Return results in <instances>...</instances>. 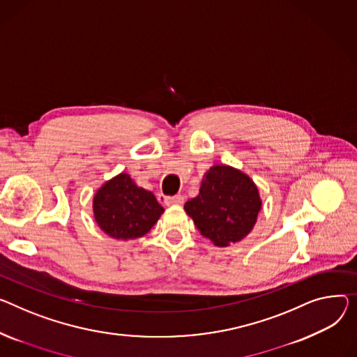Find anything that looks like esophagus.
Instances as JSON below:
<instances>
[{"label": "esophagus", "mask_w": 357, "mask_h": 357, "mask_svg": "<svg viewBox=\"0 0 357 357\" xmlns=\"http://www.w3.org/2000/svg\"><path fill=\"white\" fill-rule=\"evenodd\" d=\"M183 197L182 195H175V197H165V204L166 205H181L183 204Z\"/></svg>", "instance_id": "esophagus-1"}]
</instances>
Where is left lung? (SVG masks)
<instances>
[{"label": "left lung", "instance_id": "left-lung-1", "mask_svg": "<svg viewBox=\"0 0 357 357\" xmlns=\"http://www.w3.org/2000/svg\"><path fill=\"white\" fill-rule=\"evenodd\" d=\"M257 185L244 172L213 165L204 175L199 194L185 204L199 232L217 247H227L247 236L261 209Z\"/></svg>", "mask_w": 357, "mask_h": 357}]
</instances>
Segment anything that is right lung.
<instances>
[{
  "mask_svg": "<svg viewBox=\"0 0 357 357\" xmlns=\"http://www.w3.org/2000/svg\"><path fill=\"white\" fill-rule=\"evenodd\" d=\"M163 211L155 195L137 186L128 174H119L103 183L93 198L94 220L114 240L144 236Z\"/></svg>",
  "mask_w": 357,
  "mask_h": 357,
  "instance_id": "add662e5",
  "label": "right lung"
}]
</instances>
